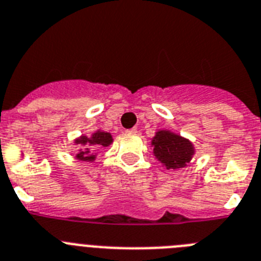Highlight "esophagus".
<instances>
[{
  "instance_id": "34e87169",
  "label": "esophagus",
  "mask_w": 261,
  "mask_h": 261,
  "mask_svg": "<svg viewBox=\"0 0 261 261\" xmlns=\"http://www.w3.org/2000/svg\"><path fill=\"white\" fill-rule=\"evenodd\" d=\"M137 130H138L137 127H133V128H128V130H126V131H127L128 134H135L137 133Z\"/></svg>"
}]
</instances>
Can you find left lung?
<instances>
[{"label": "left lung", "mask_w": 261, "mask_h": 261, "mask_svg": "<svg viewBox=\"0 0 261 261\" xmlns=\"http://www.w3.org/2000/svg\"><path fill=\"white\" fill-rule=\"evenodd\" d=\"M153 153L167 168L177 169L187 165L194 153L192 143L169 131H159L152 139Z\"/></svg>", "instance_id": "1"}]
</instances>
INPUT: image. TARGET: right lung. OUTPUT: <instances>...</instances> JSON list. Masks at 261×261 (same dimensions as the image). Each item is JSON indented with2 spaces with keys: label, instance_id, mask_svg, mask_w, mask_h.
<instances>
[{
  "label": "right lung",
  "instance_id": "right-lung-1",
  "mask_svg": "<svg viewBox=\"0 0 261 261\" xmlns=\"http://www.w3.org/2000/svg\"><path fill=\"white\" fill-rule=\"evenodd\" d=\"M112 142V135L109 133H105V131H97V133L93 134L90 138L81 137L80 139L76 140V143L81 144L83 148L80 149V152L77 153L76 158L79 159V160H84V162H93V160H94V156H96L92 153L93 146L108 147Z\"/></svg>",
  "mask_w": 261,
  "mask_h": 261
}]
</instances>
